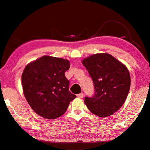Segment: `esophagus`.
<instances>
[{
  "label": "esophagus",
  "instance_id": "34e87169",
  "mask_svg": "<svg viewBox=\"0 0 150 150\" xmlns=\"http://www.w3.org/2000/svg\"><path fill=\"white\" fill-rule=\"evenodd\" d=\"M77 96L79 98H82L83 97V92H81V93L77 94Z\"/></svg>",
  "mask_w": 150,
  "mask_h": 150
}]
</instances>
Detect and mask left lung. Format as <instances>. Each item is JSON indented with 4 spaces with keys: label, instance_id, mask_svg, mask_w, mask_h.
<instances>
[{
    "label": "left lung",
    "instance_id": "8db88e82",
    "mask_svg": "<svg viewBox=\"0 0 150 150\" xmlns=\"http://www.w3.org/2000/svg\"><path fill=\"white\" fill-rule=\"evenodd\" d=\"M82 64L93 81L94 96L84 98V103L94 115L108 117L123 105L129 94L130 76L120 61L108 53L86 57Z\"/></svg>",
    "mask_w": 150,
    "mask_h": 150
}]
</instances>
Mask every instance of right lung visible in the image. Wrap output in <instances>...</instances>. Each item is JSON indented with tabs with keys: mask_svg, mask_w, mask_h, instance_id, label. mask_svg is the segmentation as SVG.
Masks as SVG:
<instances>
[{
	"mask_svg": "<svg viewBox=\"0 0 150 150\" xmlns=\"http://www.w3.org/2000/svg\"><path fill=\"white\" fill-rule=\"evenodd\" d=\"M69 67L67 59L43 56L24 69V96L32 110L42 117L55 119L62 116L76 98L69 91V82L65 76Z\"/></svg>",
	"mask_w": 150,
	"mask_h": 150,
	"instance_id": "add662e5",
	"label": "right lung"
}]
</instances>
